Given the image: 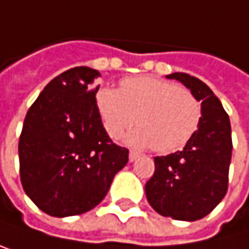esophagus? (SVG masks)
<instances>
[{
  "instance_id": "34e87169",
  "label": "esophagus",
  "mask_w": 249,
  "mask_h": 249,
  "mask_svg": "<svg viewBox=\"0 0 249 249\" xmlns=\"http://www.w3.org/2000/svg\"><path fill=\"white\" fill-rule=\"evenodd\" d=\"M138 158H140V153H138V152H135V150H130V152H129V160H130V162L137 160Z\"/></svg>"
}]
</instances>
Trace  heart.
<instances>
[{
    "instance_id": "1",
    "label": "heart",
    "mask_w": 249,
    "mask_h": 249,
    "mask_svg": "<svg viewBox=\"0 0 249 249\" xmlns=\"http://www.w3.org/2000/svg\"><path fill=\"white\" fill-rule=\"evenodd\" d=\"M96 107L107 134L119 140L134 126L127 137L138 147H153L158 153L183 149L201 123L203 105L189 90L158 78H129L119 91L102 87L96 93Z\"/></svg>"
}]
</instances>
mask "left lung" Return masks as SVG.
<instances>
[{"label": "left lung", "mask_w": 249, "mask_h": 249, "mask_svg": "<svg viewBox=\"0 0 249 249\" xmlns=\"http://www.w3.org/2000/svg\"><path fill=\"white\" fill-rule=\"evenodd\" d=\"M203 105V117L194 138L167 156L155 158V173L145 183V196L155 211L178 221H196L211 213L227 194L231 160L229 114L207 85L188 73H171Z\"/></svg>", "instance_id": "8db88e82"}]
</instances>
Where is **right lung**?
<instances>
[{
	"instance_id": "1",
	"label": "right lung",
	"mask_w": 249,
	"mask_h": 249,
	"mask_svg": "<svg viewBox=\"0 0 249 249\" xmlns=\"http://www.w3.org/2000/svg\"><path fill=\"white\" fill-rule=\"evenodd\" d=\"M99 72L73 67L53 78L30 107L19 137L20 182L51 216L91 211L107 196L129 150L108 137L96 107Z\"/></svg>"
}]
</instances>
